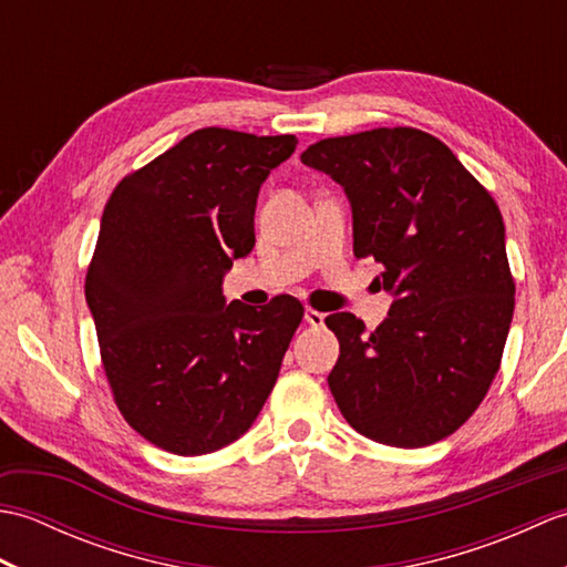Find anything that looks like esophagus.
I'll return each instance as SVG.
<instances>
[{
  "label": "esophagus",
  "instance_id": "34e87169",
  "mask_svg": "<svg viewBox=\"0 0 567 567\" xmlns=\"http://www.w3.org/2000/svg\"><path fill=\"white\" fill-rule=\"evenodd\" d=\"M323 319H327V317H323L321 315V311H317V309H305V321L309 323V327H315V329H319V327H323Z\"/></svg>",
  "mask_w": 567,
  "mask_h": 567
}]
</instances>
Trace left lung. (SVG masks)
<instances>
[{"label": "left lung", "instance_id": "8db88e82", "mask_svg": "<svg viewBox=\"0 0 567 567\" xmlns=\"http://www.w3.org/2000/svg\"><path fill=\"white\" fill-rule=\"evenodd\" d=\"M302 163L343 187L355 258L382 265L378 282L394 299L372 333L348 311L327 317L341 346L336 404L384 445L451 436L485 400L514 315L495 199L445 143L409 126L323 138Z\"/></svg>", "mask_w": 567, "mask_h": 567}]
</instances>
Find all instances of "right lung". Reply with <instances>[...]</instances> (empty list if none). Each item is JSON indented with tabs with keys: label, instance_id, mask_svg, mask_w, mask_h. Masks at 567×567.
<instances>
[{
	"label": "right lung",
	"instance_id": "right-lung-1",
	"mask_svg": "<svg viewBox=\"0 0 567 567\" xmlns=\"http://www.w3.org/2000/svg\"><path fill=\"white\" fill-rule=\"evenodd\" d=\"M295 148L290 134L199 128L106 202L84 297L118 412L167 453L244 436L305 317L295 297L256 309L221 290L256 246L260 185Z\"/></svg>",
	"mask_w": 567,
	"mask_h": 567
}]
</instances>
